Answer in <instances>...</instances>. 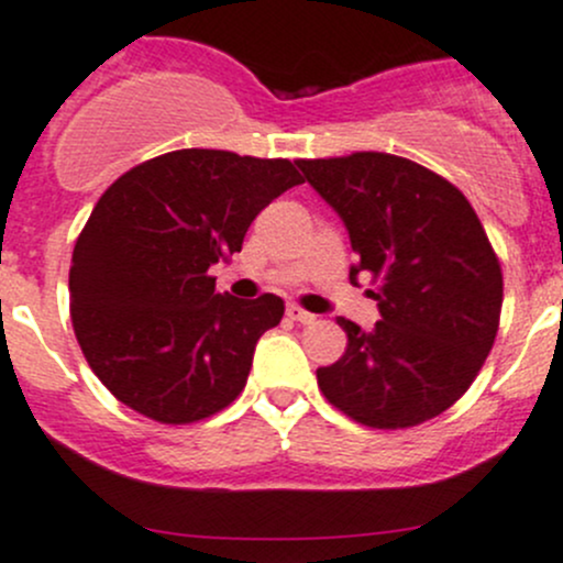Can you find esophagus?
<instances>
[{
	"instance_id": "esophagus-1",
	"label": "esophagus",
	"mask_w": 563,
	"mask_h": 563,
	"mask_svg": "<svg viewBox=\"0 0 563 563\" xmlns=\"http://www.w3.org/2000/svg\"><path fill=\"white\" fill-rule=\"evenodd\" d=\"M286 316L291 318V321H299V323H313L316 321V316L308 313V310H302L299 305H288Z\"/></svg>"
}]
</instances>
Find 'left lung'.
<instances>
[{"mask_svg": "<svg viewBox=\"0 0 563 563\" xmlns=\"http://www.w3.org/2000/svg\"><path fill=\"white\" fill-rule=\"evenodd\" d=\"M340 214L351 283L373 277L382 321L338 318L345 354L318 367L323 397L378 430L413 428L463 397L485 365L504 302L501 264L479 218L444 176L387 152L297 161Z\"/></svg>", "mask_w": 563, "mask_h": 563, "instance_id": "8db88e82", "label": "left lung"}]
</instances>
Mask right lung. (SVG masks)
Listing matches in <instances>:
<instances>
[{"label": "right lung", "mask_w": 563, "mask_h": 563, "mask_svg": "<svg viewBox=\"0 0 563 563\" xmlns=\"http://www.w3.org/2000/svg\"><path fill=\"white\" fill-rule=\"evenodd\" d=\"M302 185L291 161L179 150L119 176L89 214L70 266V316L95 376L163 424L223 411L280 297L214 291L209 266L240 253L255 214Z\"/></svg>", "instance_id": "1"}]
</instances>
